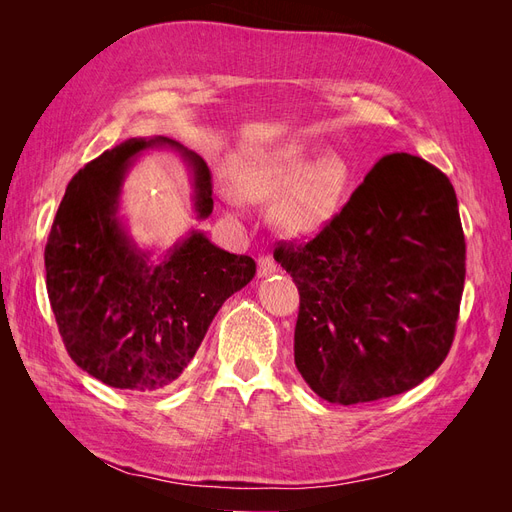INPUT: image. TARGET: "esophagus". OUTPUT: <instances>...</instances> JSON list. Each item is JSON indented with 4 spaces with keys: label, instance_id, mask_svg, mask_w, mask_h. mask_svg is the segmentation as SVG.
I'll use <instances>...</instances> for the list:
<instances>
[{
    "label": "esophagus",
    "instance_id": "esophagus-1",
    "mask_svg": "<svg viewBox=\"0 0 512 512\" xmlns=\"http://www.w3.org/2000/svg\"><path fill=\"white\" fill-rule=\"evenodd\" d=\"M275 271H277V262H275L271 256L262 254V256L258 258V275H260V277H267V275H273Z\"/></svg>",
    "mask_w": 512,
    "mask_h": 512
}]
</instances>
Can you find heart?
<instances>
[{"label": "heart", "mask_w": 512, "mask_h": 512, "mask_svg": "<svg viewBox=\"0 0 512 512\" xmlns=\"http://www.w3.org/2000/svg\"><path fill=\"white\" fill-rule=\"evenodd\" d=\"M303 160L305 151L299 145L239 153L230 160L232 188H224L222 198L235 211L243 200L275 198L273 224L290 237L312 235L335 215L348 168L337 153H322L301 169Z\"/></svg>", "instance_id": "heart-1"}]
</instances>
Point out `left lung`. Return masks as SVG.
<instances>
[{
  "mask_svg": "<svg viewBox=\"0 0 512 512\" xmlns=\"http://www.w3.org/2000/svg\"><path fill=\"white\" fill-rule=\"evenodd\" d=\"M273 256L299 288L294 365L318 397H393L446 359L466 239L451 181L423 158L384 156L314 239Z\"/></svg>",
  "mask_w": 512,
  "mask_h": 512,
  "instance_id": "left-lung-1",
  "label": "left lung"
}]
</instances>
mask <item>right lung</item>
<instances>
[{"instance_id": "right-lung-1", "label": "right lung", "mask_w": 512, "mask_h": 512, "mask_svg": "<svg viewBox=\"0 0 512 512\" xmlns=\"http://www.w3.org/2000/svg\"><path fill=\"white\" fill-rule=\"evenodd\" d=\"M168 145L194 177L200 220L213 211L211 173L177 141L130 138L68 183L44 247L46 290L70 359L113 386L153 393L173 386L194 359L222 303L252 282L256 262L192 230L160 260L138 250L119 220V194L136 156Z\"/></svg>"}]
</instances>
